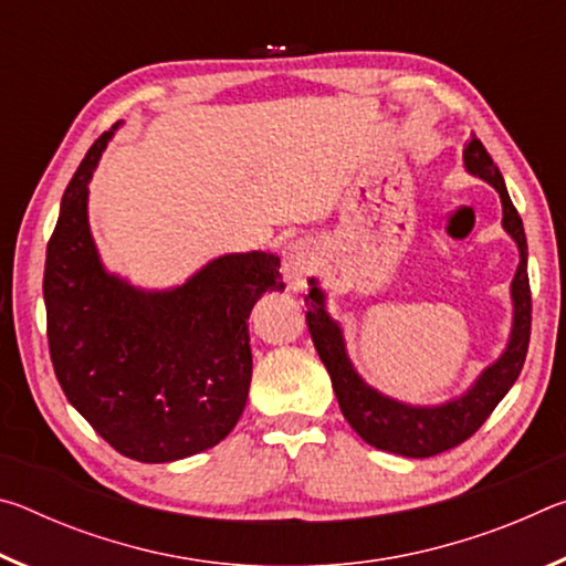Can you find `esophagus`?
<instances>
[{
	"instance_id": "obj_1",
	"label": "esophagus",
	"mask_w": 566,
	"mask_h": 566,
	"mask_svg": "<svg viewBox=\"0 0 566 566\" xmlns=\"http://www.w3.org/2000/svg\"><path fill=\"white\" fill-rule=\"evenodd\" d=\"M314 266V249L306 239H294V242L282 249V274L290 290H304L306 276Z\"/></svg>"
}]
</instances>
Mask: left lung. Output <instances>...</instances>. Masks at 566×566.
I'll return each instance as SVG.
<instances>
[{
	"label": "left lung",
	"instance_id": "1",
	"mask_svg": "<svg viewBox=\"0 0 566 566\" xmlns=\"http://www.w3.org/2000/svg\"><path fill=\"white\" fill-rule=\"evenodd\" d=\"M464 167L469 175L484 179L500 191L502 199V227L520 247V266H516L512 280V332L502 357L490 364L476 381L462 397H454L444 405L434 407H415L381 395L375 387L364 381L344 347V334L339 322H334L327 312V296L319 290L317 280H310L312 290L304 296L306 302V327H310L312 342L317 347L319 359L332 377L334 395H337L344 419L349 421L354 432L364 442L381 449V452L424 459L442 454L447 449L467 442L494 407L504 399L506 391L520 377L524 367L526 349H530L532 332V292L530 274H526V237L522 227V217L516 212L510 191H506L502 171L496 169L490 151L484 149L472 134V142L464 147Z\"/></svg>",
	"mask_w": 566,
	"mask_h": 566
}]
</instances>
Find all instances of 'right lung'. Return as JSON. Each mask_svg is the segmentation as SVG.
<instances>
[{
  "mask_svg": "<svg viewBox=\"0 0 566 566\" xmlns=\"http://www.w3.org/2000/svg\"><path fill=\"white\" fill-rule=\"evenodd\" d=\"M109 132L66 187L46 244L44 304L54 375L104 442L137 462L205 452L242 417L252 349L249 312L282 292L280 256L224 254L185 284L149 292L104 270L90 232V179Z\"/></svg>",
  "mask_w": 566,
  "mask_h": 566,
  "instance_id": "obj_1",
  "label": "right lung"
}]
</instances>
